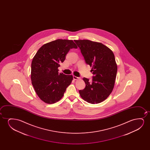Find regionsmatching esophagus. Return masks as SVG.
<instances>
[{"mask_svg":"<svg viewBox=\"0 0 150 150\" xmlns=\"http://www.w3.org/2000/svg\"><path fill=\"white\" fill-rule=\"evenodd\" d=\"M73 79H74V80H77L78 79H79V78L78 77H76V76H73Z\"/></svg>","mask_w":150,"mask_h":150,"instance_id":"esophagus-1","label":"esophagus"}]
</instances>
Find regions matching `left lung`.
Returning a JSON list of instances; mask_svg holds the SVG:
<instances>
[{"label":"left lung","mask_w":150,"mask_h":150,"mask_svg":"<svg viewBox=\"0 0 150 150\" xmlns=\"http://www.w3.org/2000/svg\"><path fill=\"white\" fill-rule=\"evenodd\" d=\"M86 64L92 67V82L83 78L86 86L80 96L92 104L99 103L111 94L115 85L117 66L113 52L103 43L89 40H75Z\"/></svg>","instance_id":"1"}]
</instances>
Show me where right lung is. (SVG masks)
I'll list each match as a JSON object with an SVG mask.
<instances>
[{
    "label": "right lung",
    "instance_id": "obj_1",
    "mask_svg": "<svg viewBox=\"0 0 150 150\" xmlns=\"http://www.w3.org/2000/svg\"><path fill=\"white\" fill-rule=\"evenodd\" d=\"M77 47L72 40L57 39L43 45L33 57L31 79L35 92L41 100L53 104L60 100L73 76L58 73V68L71 49Z\"/></svg>",
    "mask_w": 150,
    "mask_h": 150
}]
</instances>
